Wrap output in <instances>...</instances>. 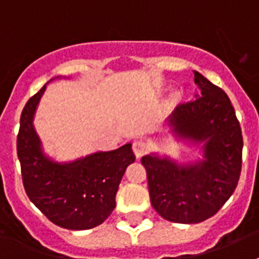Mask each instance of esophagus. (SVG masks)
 Instances as JSON below:
<instances>
[{"mask_svg":"<svg viewBox=\"0 0 259 259\" xmlns=\"http://www.w3.org/2000/svg\"><path fill=\"white\" fill-rule=\"evenodd\" d=\"M132 149H134L136 158H140L145 154L146 149H148V145H146V143L144 140H135L134 144H132Z\"/></svg>","mask_w":259,"mask_h":259,"instance_id":"obj_1","label":"esophagus"}]
</instances>
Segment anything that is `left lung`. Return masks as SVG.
<instances>
[{
  "label": "left lung",
  "mask_w": 259,
  "mask_h": 259,
  "mask_svg": "<svg viewBox=\"0 0 259 259\" xmlns=\"http://www.w3.org/2000/svg\"><path fill=\"white\" fill-rule=\"evenodd\" d=\"M200 96L170 116L179 139L202 145V161L178 163L168 157L141 158L150 202L166 221L200 223L211 218L235 192L241 172L242 135L230 98L194 71Z\"/></svg>",
  "instance_id": "8db88e82"
}]
</instances>
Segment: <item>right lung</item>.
Returning <instances> with one entry per match:
<instances>
[{
    "instance_id": "obj_1",
    "label": "right lung",
    "mask_w": 259,
    "mask_h": 259,
    "mask_svg": "<svg viewBox=\"0 0 259 259\" xmlns=\"http://www.w3.org/2000/svg\"><path fill=\"white\" fill-rule=\"evenodd\" d=\"M47 85L32 96L20 115L17 139L22 179L29 200L54 224L67 230H89L104 223L115 207L119 183L135 161L131 144L97 152L68 163L44 154L33 116Z\"/></svg>"
}]
</instances>
